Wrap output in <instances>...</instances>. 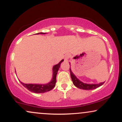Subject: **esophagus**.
Listing matches in <instances>:
<instances>
[{"label":"esophagus","mask_w":122,"mask_h":122,"mask_svg":"<svg viewBox=\"0 0 122 122\" xmlns=\"http://www.w3.org/2000/svg\"><path fill=\"white\" fill-rule=\"evenodd\" d=\"M69 57L70 56H69V54H66V55L65 56V57H64V59H65V61H68V60L69 59Z\"/></svg>","instance_id":"esophagus-1"}]
</instances>
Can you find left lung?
Returning a JSON list of instances; mask_svg holds the SVG:
<instances>
[{
  "instance_id": "obj_1",
  "label": "left lung",
  "mask_w": 122,
  "mask_h": 122,
  "mask_svg": "<svg viewBox=\"0 0 122 122\" xmlns=\"http://www.w3.org/2000/svg\"><path fill=\"white\" fill-rule=\"evenodd\" d=\"M70 72H71V76L73 81V84L75 85L76 87L80 88V89H84V90H92V89H96V88L102 86V85L104 83V82H100V83L97 84H91L84 83V82L81 81L80 80H79L76 77V76L74 75L73 73L72 72V71H71V67H70Z\"/></svg>"
}]
</instances>
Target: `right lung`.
<instances>
[{
	"instance_id": "obj_1",
	"label": "right lung",
	"mask_w": 122,
	"mask_h": 122,
	"mask_svg": "<svg viewBox=\"0 0 122 122\" xmlns=\"http://www.w3.org/2000/svg\"><path fill=\"white\" fill-rule=\"evenodd\" d=\"M45 34V33H37V34ZM63 61H64V60H62L58 64H57V65H54L53 66V78L51 79V80L49 83L46 84H25L20 81V83L25 88H27L28 90H29L31 92H34V93H41L49 91L51 90L55 86L56 83V76L57 72H58V71L59 69L61 64Z\"/></svg>"
}]
</instances>
